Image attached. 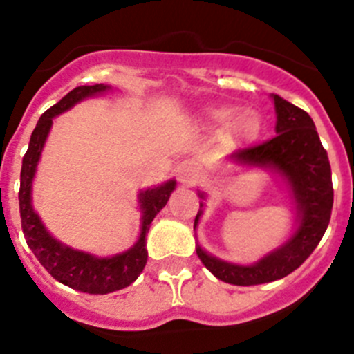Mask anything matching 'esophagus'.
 Masks as SVG:
<instances>
[{
  "instance_id": "obj_1",
  "label": "esophagus",
  "mask_w": 354,
  "mask_h": 354,
  "mask_svg": "<svg viewBox=\"0 0 354 354\" xmlns=\"http://www.w3.org/2000/svg\"><path fill=\"white\" fill-rule=\"evenodd\" d=\"M175 174H177L179 183H183L184 186H194L200 179V171L198 168L194 167L193 161H183V163L177 167Z\"/></svg>"
}]
</instances>
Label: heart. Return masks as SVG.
Here are the masks:
<instances>
[{
	"label": "heart",
	"mask_w": 354,
	"mask_h": 354,
	"mask_svg": "<svg viewBox=\"0 0 354 354\" xmlns=\"http://www.w3.org/2000/svg\"><path fill=\"white\" fill-rule=\"evenodd\" d=\"M198 121L205 128H221L228 126L230 131L239 138L252 140L261 128V118L252 109H236L233 105L207 106L198 113Z\"/></svg>",
	"instance_id": "1"
}]
</instances>
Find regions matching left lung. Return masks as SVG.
I'll return each instance as SVG.
<instances>
[{
	"instance_id": "obj_1",
	"label": "left lung",
	"mask_w": 354,
	"mask_h": 354,
	"mask_svg": "<svg viewBox=\"0 0 354 354\" xmlns=\"http://www.w3.org/2000/svg\"><path fill=\"white\" fill-rule=\"evenodd\" d=\"M277 113L275 137L259 145L242 149L230 160L249 167L270 168L290 186L298 210V226L281 248L274 249L254 265H235L207 254L196 248L202 263L221 279L235 286H254L286 277L310 256L328 228L333 207L332 170L328 154L321 145L314 121L306 110L281 96L272 95ZM203 198V194H200ZM203 203H200V209ZM202 210L194 217V228Z\"/></svg>"
}]
</instances>
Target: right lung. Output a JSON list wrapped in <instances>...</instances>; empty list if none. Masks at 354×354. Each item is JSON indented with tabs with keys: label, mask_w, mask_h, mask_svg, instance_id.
Segmentation results:
<instances>
[{
	"label": "right lung",
	"mask_w": 354,
	"mask_h": 354,
	"mask_svg": "<svg viewBox=\"0 0 354 354\" xmlns=\"http://www.w3.org/2000/svg\"><path fill=\"white\" fill-rule=\"evenodd\" d=\"M110 86L95 84V86H79L70 91L64 98H61L56 105L41 113L37 128L31 133L28 152L22 158L21 168V189H19V207H21L22 233L28 242L29 249L33 251L38 261L45 267V270L52 277L70 286L77 291L91 295H106L112 291L122 290L129 286L133 281H137L138 275L147 263V249H145V235L149 232L152 219L167 205L171 191L175 189V180L161 184L152 189L140 191L138 203L142 210V228L138 241L133 248L121 254L110 256V258H98L89 252L77 251L56 241L50 233L45 230L44 223L35 212L31 203V186H33L37 165L40 161L45 140L50 131L52 119L66 112L68 109L89 98V96L102 95L109 91Z\"/></svg>",
	"instance_id": "1"
}]
</instances>
